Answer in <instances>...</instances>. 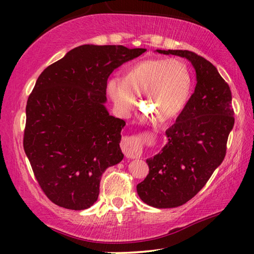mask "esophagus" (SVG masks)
<instances>
[{
  "label": "esophagus",
  "mask_w": 254,
  "mask_h": 254,
  "mask_svg": "<svg viewBox=\"0 0 254 254\" xmlns=\"http://www.w3.org/2000/svg\"><path fill=\"white\" fill-rule=\"evenodd\" d=\"M121 148L127 158H140L141 154H142V148H141V144L136 137H124L122 140Z\"/></svg>",
  "instance_id": "esophagus-1"
}]
</instances>
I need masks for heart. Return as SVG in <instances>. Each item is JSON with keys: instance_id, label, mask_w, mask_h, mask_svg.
I'll return each mask as SVG.
<instances>
[{"instance_id": "b5f03b06", "label": "heart", "mask_w": 254, "mask_h": 254, "mask_svg": "<svg viewBox=\"0 0 254 254\" xmlns=\"http://www.w3.org/2000/svg\"><path fill=\"white\" fill-rule=\"evenodd\" d=\"M192 79L186 64L179 59H145L132 65L123 80L107 81V93L120 114L127 115L143 94L142 104L160 121H170L186 107Z\"/></svg>"}]
</instances>
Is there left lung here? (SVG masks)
<instances>
[{
    "instance_id": "1",
    "label": "left lung",
    "mask_w": 254,
    "mask_h": 254,
    "mask_svg": "<svg viewBox=\"0 0 254 254\" xmlns=\"http://www.w3.org/2000/svg\"><path fill=\"white\" fill-rule=\"evenodd\" d=\"M187 59L196 72V87L176 123L166 131L167 143L147 159L149 174L137 195L156 208H173L191 199L224 160L234 126L230 86L213 64L188 50H160Z\"/></svg>"
}]
</instances>
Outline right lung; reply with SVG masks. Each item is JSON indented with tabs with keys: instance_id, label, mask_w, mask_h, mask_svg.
Here are the masks:
<instances>
[{
	"instance_id": "obj_1",
	"label": "right lung",
	"mask_w": 254,
	"mask_h": 254,
	"mask_svg": "<svg viewBox=\"0 0 254 254\" xmlns=\"http://www.w3.org/2000/svg\"><path fill=\"white\" fill-rule=\"evenodd\" d=\"M147 49L83 45L46 68L27 102L23 148L47 197L60 207L86 209L102 175L122 161L126 122L106 109L107 78Z\"/></svg>"
}]
</instances>
